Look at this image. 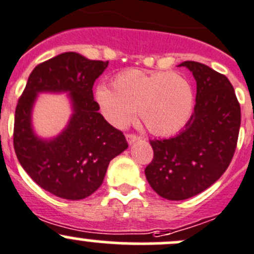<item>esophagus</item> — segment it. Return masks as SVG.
Here are the masks:
<instances>
[{"instance_id": "obj_1", "label": "esophagus", "mask_w": 254, "mask_h": 254, "mask_svg": "<svg viewBox=\"0 0 254 254\" xmlns=\"http://www.w3.org/2000/svg\"><path fill=\"white\" fill-rule=\"evenodd\" d=\"M137 140H140V136H137V135H135V134H127V141L129 142V145H131V143L137 141Z\"/></svg>"}]
</instances>
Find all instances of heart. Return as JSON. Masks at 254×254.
<instances>
[{
    "label": "heart",
    "mask_w": 254,
    "mask_h": 254,
    "mask_svg": "<svg viewBox=\"0 0 254 254\" xmlns=\"http://www.w3.org/2000/svg\"><path fill=\"white\" fill-rule=\"evenodd\" d=\"M112 86L99 84L96 101L106 119L117 127H125L137 108L151 134L168 136L178 132L193 113V89L178 73L129 68L113 78Z\"/></svg>",
    "instance_id": "heart-1"
}]
</instances>
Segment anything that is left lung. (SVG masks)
<instances>
[{"instance_id":"left-lung-1","label":"left lung","mask_w":254,"mask_h":254,"mask_svg":"<svg viewBox=\"0 0 254 254\" xmlns=\"http://www.w3.org/2000/svg\"><path fill=\"white\" fill-rule=\"evenodd\" d=\"M196 82L194 113L175 137L151 140L153 160L145 175L168 200L201 193L224 175L236 150L241 108L231 82L204 64L184 61Z\"/></svg>"}]
</instances>
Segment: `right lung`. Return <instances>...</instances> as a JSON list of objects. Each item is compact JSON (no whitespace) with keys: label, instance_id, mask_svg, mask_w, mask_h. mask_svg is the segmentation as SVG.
Instances as JSON below:
<instances>
[{"label":"right lung","instance_id":"add662e5","mask_svg":"<svg viewBox=\"0 0 254 254\" xmlns=\"http://www.w3.org/2000/svg\"><path fill=\"white\" fill-rule=\"evenodd\" d=\"M108 61L64 53L39 64L28 77L14 114L13 145L23 170L39 187L63 199L79 200L103 183L109 162L127 148L120 130L99 113L94 81ZM39 93H67L73 114L65 129L51 139L35 134L31 112Z\"/></svg>","mask_w":254,"mask_h":254}]
</instances>
